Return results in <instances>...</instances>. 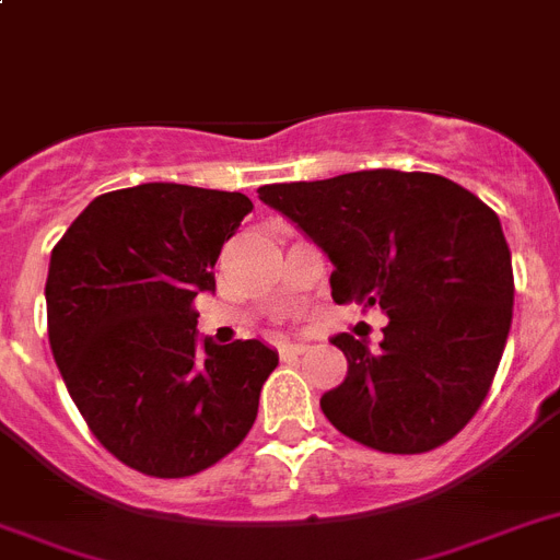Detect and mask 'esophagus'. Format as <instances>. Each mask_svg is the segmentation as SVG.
I'll use <instances>...</instances> for the list:
<instances>
[{
	"label": "esophagus",
	"instance_id": "esophagus-1",
	"mask_svg": "<svg viewBox=\"0 0 560 560\" xmlns=\"http://www.w3.org/2000/svg\"><path fill=\"white\" fill-rule=\"evenodd\" d=\"M310 347L307 345H281V359H293V355H304Z\"/></svg>",
	"mask_w": 560,
	"mask_h": 560
}]
</instances>
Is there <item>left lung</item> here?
Instances as JSON below:
<instances>
[{
  "mask_svg": "<svg viewBox=\"0 0 560 560\" xmlns=\"http://www.w3.org/2000/svg\"><path fill=\"white\" fill-rule=\"evenodd\" d=\"M332 261L336 304L387 313L384 341L341 332L347 378L322 410L364 447L418 455L455 439L495 378L512 324V258L495 210L435 173L359 171L258 187Z\"/></svg>",
  "mask_w": 560,
  "mask_h": 560,
  "instance_id": "obj_1",
  "label": "left lung"
}]
</instances>
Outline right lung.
Instances as JSON below:
<instances>
[{
    "label": "right lung",
    "mask_w": 560,
    "mask_h": 560,
    "mask_svg": "<svg viewBox=\"0 0 560 560\" xmlns=\"http://www.w3.org/2000/svg\"><path fill=\"white\" fill-rule=\"evenodd\" d=\"M244 192L150 182L102 192L50 253L48 338L98 444L153 478H187L250 432L279 355L261 341L199 345L192 299L215 290Z\"/></svg>",
    "instance_id": "add662e5"
}]
</instances>
